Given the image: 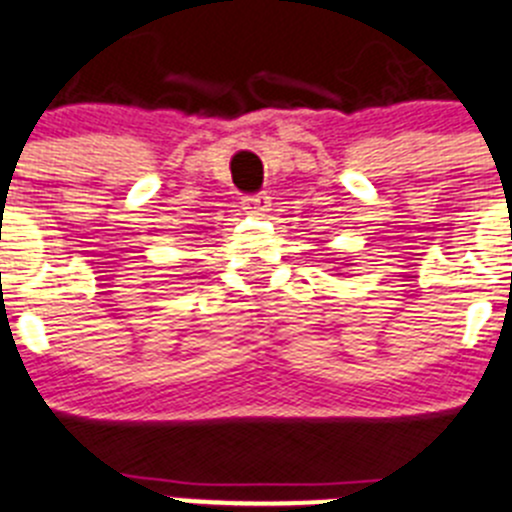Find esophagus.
Instances as JSON below:
<instances>
[{"label": "esophagus", "instance_id": "34e87169", "mask_svg": "<svg viewBox=\"0 0 512 512\" xmlns=\"http://www.w3.org/2000/svg\"><path fill=\"white\" fill-rule=\"evenodd\" d=\"M242 209H245L247 214L262 216L267 209H270V196H267V193H255V196H245V199H242Z\"/></svg>", "mask_w": 512, "mask_h": 512}]
</instances>
